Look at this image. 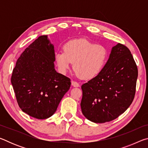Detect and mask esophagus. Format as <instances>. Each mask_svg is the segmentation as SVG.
I'll return each instance as SVG.
<instances>
[{
	"label": "esophagus",
	"mask_w": 148,
	"mask_h": 148,
	"mask_svg": "<svg viewBox=\"0 0 148 148\" xmlns=\"http://www.w3.org/2000/svg\"><path fill=\"white\" fill-rule=\"evenodd\" d=\"M71 83H72V86H73V87H79V84L78 83H77V82H75V81H74V80H72Z\"/></svg>",
	"instance_id": "34e87169"
}]
</instances>
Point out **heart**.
I'll use <instances>...</instances> for the list:
<instances>
[{"label":"heart","mask_w":148,"mask_h":148,"mask_svg":"<svg viewBox=\"0 0 148 148\" xmlns=\"http://www.w3.org/2000/svg\"><path fill=\"white\" fill-rule=\"evenodd\" d=\"M108 59V51L101 44L86 39L72 40L64 45L63 51L56 54V61L60 71L65 73L73 62L77 75L91 79L101 73Z\"/></svg>","instance_id":"obj_1"}]
</instances>
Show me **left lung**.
Here are the masks:
<instances>
[{
  "mask_svg": "<svg viewBox=\"0 0 148 148\" xmlns=\"http://www.w3.org/2000/svg\"><path fill=\"white\" fill-rule=\"evenodd\" d=\"M138 68L128 47H112L104 69L82 86V112L98 123L112 121L126 111L136 92Z\"/></svg>",
  "mask_w": 148,
  "mask_h": 148,
  "instance_id": "left-lung-1",
  "label": "left lung"
}]
</instances>
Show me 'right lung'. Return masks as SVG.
I'll return each instance as SVG.
<instances>
[{
    "label": "right lung",
    "mask_w": 148,
    "mask_h": 148,
    "mask_svg": "<svg viewBox=\"0 0 148 148\" xmlns=\"http://www.w3.org/2000/svg\"><path fill=\"white\" fill-rule=\"evenodd\" d=\"M54 47L46 35L25 49L12 72L11 82L21 110L39 119L51 117L71 87V79L54 69Z\"/></svg>",
    "instance_id": "1"
}]
</instances>
